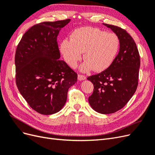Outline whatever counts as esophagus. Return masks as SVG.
I'll list each match as a JSON object with an SVG mask.
<instances>
[{
    "label": "esophagus",
    "instance_id": "1",
    "mask_svg": "<svg viewBox=\"0 0 155 155\" xmlns=\"http://www.w3.org/2000/svg\"><path fill=\"white\" fill-rule=\"evenodd\" d=\"M78 79L79 81H83V80H85V79H87V77L85 76H83V75L78 74Z\"/></svg>",
    "mask_w": 155,
    "mask_h": 155
}]
</instances>
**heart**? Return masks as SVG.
Instances as JSON below:
<instances>
[{
	"mask_svg": "<svg viewBox=\"0 0 155 155\" xmlns=\"http://www.w3.org/2000/svg\"><path fill=\"white\" fill-rule=\"evenodd\" d=\"M120 41L114 34L93 27H84L75 30L71 40H63L60 46L61 52L70 67L75 68L82 58L86 60L80 67L81 71L93 70L97 72L109 68L118 54Z\"/></svg>",
	"mask_w": 155,
	"mask_h": 155,
	"instance_id": "heart-1",
	"label": "heart"
}]
</instances>
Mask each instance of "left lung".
I'll return each instance as SVG.
<instances>
[{
    "label": "left lung",
    "instance_id": "left-lung-1",
    "mask_svg": "<svg viewBox=\"0 0 155 155\" xmlns=\"http://www.w3.org/2000/svg\"><path fill=\"white\" fill-rule=\"evenodd\" d=\"M103 25L118 37L120 51L109 68L87 79L94 85L89 104L97 112L107 114L122 109L134 95L138 83L140 59L137 45L127 32L118 26Z\"/></svg>",
    "mask_w": 155,
    "mask_h": 155
}]
</instances>
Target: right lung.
Returning a JSON list of instances; mask_svg holds the SVG:
<instances>
[{"mask_svg": "<svg viewBox=\"0 0 155 155\" xmlns=\"http://www.w3.org/2000/svg\"><path fill=\"white\" fill-rule=\"evenodd\" d=\"M70 19L43 22L31 27L17 45L16 84L33 109L44 115L61 110L78 74L60 59L57 37Z\"/></svg>", "mask_w": 155, "mask_h": 155, "instance_id": "obj_1", "label": "right lung"}]
</instances>
